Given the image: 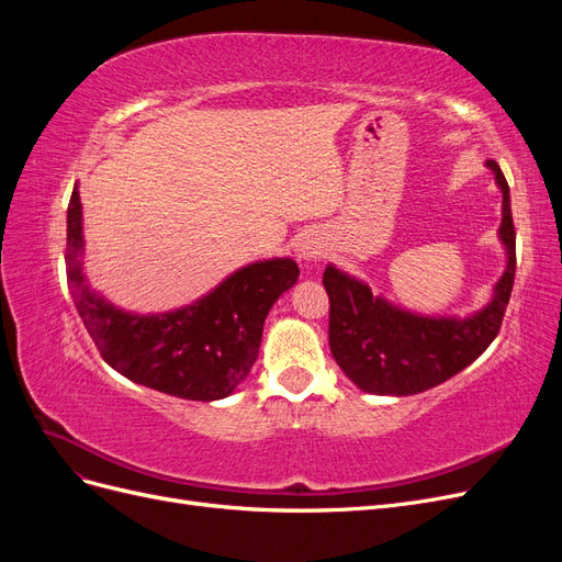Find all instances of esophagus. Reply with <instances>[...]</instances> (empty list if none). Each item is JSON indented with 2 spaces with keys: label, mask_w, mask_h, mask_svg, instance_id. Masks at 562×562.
<instances>
[{
  "label": "esophagus",
  "mask_w": 562,
  "mask_h": 562,
  "mask_svg": "<svg viewBox=\"0 0 562 562\" xmlns=\"http://www.w3.org/2000/svg\"><path fill=\"white\" fill-rule=\"evenodd\" d=\"M321 252H323L321 241H316V239H307V241H302V244H300V248H297V258H300V260H304V262H314V260H318V258H321Z\"/></svg>",
  "instance_id": "esophagus-1"
}]
</instances>
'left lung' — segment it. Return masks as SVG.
Instances as JSON below:
<instances>
[{"instance_id": "obj_1", "label": "left lung", "mask_w": 562, "mask_h": 562, "mask_svg": "<svg viewBox=\"0 0 562 562\" xmlns=\"http://www.w3.org/2000/svg\"><path fill=\"white\" fill-rule=\"evenodd\" d=\"M502 192L499 241L506 267L492 297L469 316H429L403 310L347 271L328 265L323 285L330 297L328 342L337 366L366 394L413 396L471 366L497 337L516 277L512 196L497 161L485 164Z\"/></svg>"}]
</instances>
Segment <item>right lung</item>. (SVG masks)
Listing matches in <instances>:
<instances>
[{
  "mask_svg": "<svg viewBox=\"0 0 562 562\" xmlns=\"http://www.w3.org/2000/svg\"><path fill=\"white\" fill-rule=\"evenodd\" d=\"M67 281L75 307L105 363L135 384L187 401L234 394L258 359L262 326L274 302L297 283L291 258L250 262L211 293L180 310L133 314L105 300L83 274L79 190L67 206Z\"/></svg>",
  "mask_w": 562,
  "mask_h": 562,
  "instance_id": "add662e5",
  "label": "right lung"
}]
</instances>
